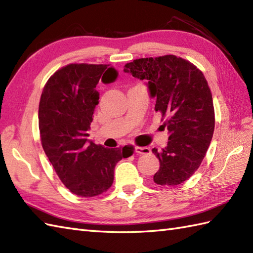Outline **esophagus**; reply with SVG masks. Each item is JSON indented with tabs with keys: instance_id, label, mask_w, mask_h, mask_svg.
I'll return each instance as SVG.
<instances>
[{
	"instance_id": "1",
	"label": "esophagus",
	"mask_w": 253,
	"mask_h": 253,
	"mask_svg": "<svg viewBox=\"0 0 253 253\" xmlns=\"http://www.w3.org/2000/svg\"><path fill=\"white\" fill-rule=\"evenodd\" d=\"M135 152L137 154H149L150 152H151V150H150V148L148 147H136L135 148Z\"/></svg>"
}]
</instances>
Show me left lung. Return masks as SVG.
<instances>
[{"instance_id":"obj_1","label":"left lung","mask_w":253,"mask_h":253,"mask_svg":"<svg viewBox=\"0 0 253 253\" xmlns=\"http://www.w3.org/2000/svg\"><path fill=\"white\" fill-rule=\"evenodd\" d=\"M135 78L149 80L154 110L162 115L169 131L168 147L158 151L160 169L153 180L160 186H176L199 169L212 140L215 116L211 90L200 69L173 54L133 60L124 66Z\"/></svg>"}]
</instances>
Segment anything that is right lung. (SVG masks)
I'll return each mask as SVG.
<instances>
[{
	"label": "right lung",
	"instance_id": "add662e5",
	"mask_svg": "<svg viewBox=\"0 0 253 253\" xmlns=\"http://www.w3.org/2000/svg\"><path fill=\"white\" fill-rule=\"evenodd\" d=\"M117 72L106 64H68L47 80L39 103L41 144L67 189L90 198L105 192L114 180L118 161L133 153L132 146L109 149L87 139L99 80L113 83Z\"/></svg>",
	"mask_w": 253,
	"mask_h": 253
}]
</instances>
